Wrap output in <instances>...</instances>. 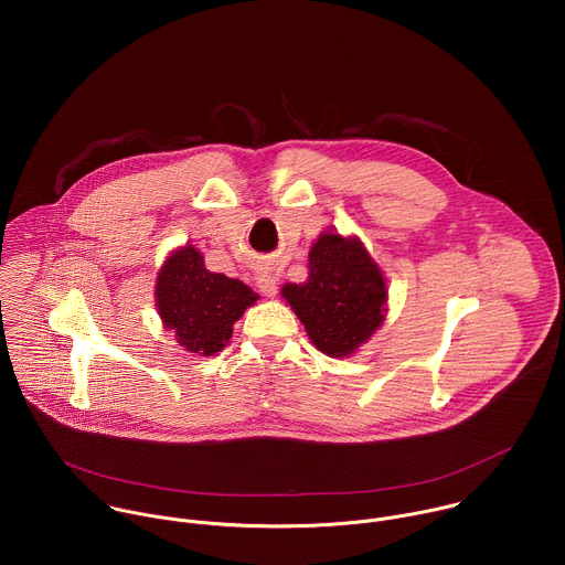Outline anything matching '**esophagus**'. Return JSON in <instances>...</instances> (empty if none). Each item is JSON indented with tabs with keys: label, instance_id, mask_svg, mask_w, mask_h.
Returning a JSON list of instances; mask_svg holds the SVG:
<instances>
[{
	"label": "esophagus",
	"instance_id": "obj_1",
	"mask_svg": "<svg viewBox=\"0 0 565 565\" xmlns=\"http://www.w3.org/2000/svg\"><path fill=\"white\" fill-rule=\"evenodd\" d=\"M257 286H259V290L266 295V297H275L277 295V279L268 273V270H262V273H257Z\"/></svg>",
	"mask_w": 565,
	"mask_h": 565
}]
</instances>
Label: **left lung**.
Wrapping results in <instances>:
<instances>
[{
	"label": "left lung",
	"mask_w": 565,
	"mask_h": 565,
	"mask_svg": "<svg viewBox=\"0 0 565 565\" xmlns=\"http://www.w3.org/2000/svg\"><path fill=\"white\" fill-rule=\"evenodd\" d=\"M386 281L358 236L321 232L308 253V279L284 284L310 342L331 358L358 351L382 327Z\"/></svg>",
	"instance_id": "1"
}]
</instances>
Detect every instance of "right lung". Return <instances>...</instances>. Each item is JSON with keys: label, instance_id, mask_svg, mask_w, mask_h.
I'll list each match as a JSON object with an SVG mask.
<instances>
[{"label": "right lung", "instance_id": "1", "mask_svg": "<svg viewBox=\"0 0 565 565\" xmlns=\"http://www.w3.org/2000/svg\"><path fill=\"white\" fill-rule=\"evenodd\" d=\"M156 308L177 342L196 355H214L232 338L234 321L259 295L244 281L205 268L194 246L174 250L156 279Z\"/></svg>", "mask_w": 565, "mask_h": 565}]
</instances>
